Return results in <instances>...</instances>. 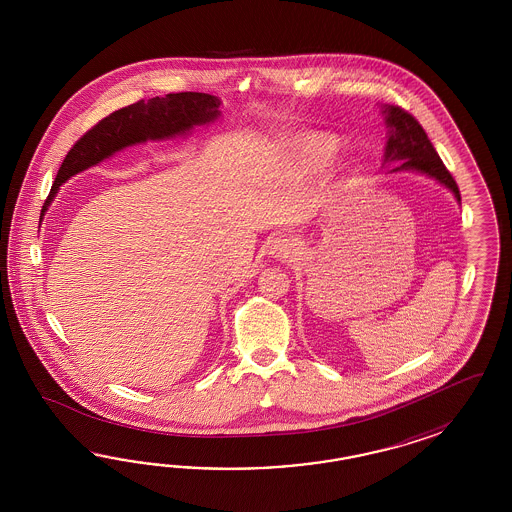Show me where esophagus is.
I'll use <instances>...</instances> for the list:
<instances>
[{
  "label": "esophagus",
  "instance_id": "esophagus-1",
  "mask_svg": "<svg viewBox=\"0 0 512 512\" xmlns=\"http://www.w3.org/2000/svg\"><path fill=\"white\" fill-rule=\"evenodd\" d=\"M268 253L276 259H287L293 253V242L287 236H278V238L272 240Z\"/></svg>",
  "mask_w": 512,
  "mask_h": 512
}]
</instances>
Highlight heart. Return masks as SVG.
Returning a JSON list of instances; mask_svg holds the SVG:
<instances>
[{
  "mask_svg": "<svg viewBox=\"0 0 512 512\" xmlns=\"http://www.w3.org/2000/svg\"><path fill=\"white\" fill-rule=\"evenodd\" d=\"M340 142L328 133H304L287 142V157L291 169L300 176H310L323 171L326 165L336 157Z\"/></svg>",
  "mask_w": 512,
  "mask_h": 512,
  "instance_id": "1",
  "label": "heart"
}]
</instances>
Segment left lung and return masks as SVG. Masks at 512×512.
Segmentation results:
<instances>
[{"label":"left lung","instance_id":"obj_1","mask_svg":"<svg viewBox=\"0 0 512 512\" xmlns=\"http://www.w3.org/2000/svg\"><path fill=\"white\" fill-rule=\"evenodd\" d=\"M385 120L388 131L387 150H385V163L398 161L400 165L392 171H419L428 174L449 187L454 193L456 201H460V189L456 186L454 178L445 169L441 157L435 152L432 142L428 139L422 125L407 112V110L388 105L385 107Z\"/></svg>","mask_w":512,"mask_h":512}]
</instances>
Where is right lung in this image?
<instances>
[{"instance_id":"obj_1","label":"right lung","mask_w":512,"mask_h":512,"mask_svg":"<svg viewBox=\"0 0 512 512\" xmlns=\"http://www.w3.org/2000/svg\"><path fill=\"white\" fill-rule=\"evenodd\" d=\"M219 105L221 101L210 93L180 92L152 97L148 101L140 99L129 107L112 112L86 131L67 152L43 204L41 217L45 216L63 182L77 172L90 169L127 146L186 135L195 125L216 120Z\"/></svg>"}]
</instances>
